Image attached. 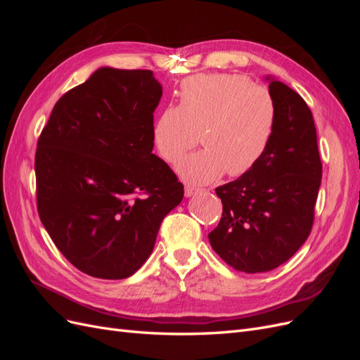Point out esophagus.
<instances>
[{
    "instance_id": "1",
    "label": "esophagus",
    "mask_w": 360,
    "mask_h": 360,
    "mask_svg": "<svg viewBox=\"0 0 360 360\" xmlns=\"http://www.w3.org/2000/svg\"><path fill=\"white\" fill-rule=\"evenodd\" d=\"M201 191L200 189H197V188H193V186H186L184 188V197H193V195H197V193H200Z\"/></svg>"
}]
</instances>
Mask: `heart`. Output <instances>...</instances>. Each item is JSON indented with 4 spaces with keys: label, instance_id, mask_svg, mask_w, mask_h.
<instances>
[{
    "label": "heart",
    "instance_id": "obj_1",
    "mask_svg": "<svg viewBox=\"0 0 360 360\" xmlns=\"http://www.w3.org/2000/svg\"><path fill=\"white\" fill-rule=\"evenodd\" d=\"M276 103L266 86L237 73L195 75L181 82L179 106L160 111L153 143L163 160L176 162L200 132L202 150L177 162L181 180L193 186L225 172L240 177L261 160L274 138Z\"/></svg>",
    "mask_w": 360,
    "mask_h": 360
}]
</instances>
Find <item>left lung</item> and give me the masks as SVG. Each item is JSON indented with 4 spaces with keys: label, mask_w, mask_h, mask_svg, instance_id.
Here are the masks:
<instances>
[{
    "label": "left lung",
    "mask_w": 360,
    "mask_h": 360,
    "mask_svg": "<svg viewBox=\"0 0 360 360\" xmlns=\"http://www.w3.org/2000/svg\"><path fill=\"white\" fill-rule=\"evenodd\" d=\"M276 127L264 156L249 172L216 188L221 222L209 234L214 252L245 274L274 270L307 240L321 184L317 130L307 102L271 76Z\"/></svg>",
    "instance_id": "left-lung-1"
}]
</instances>
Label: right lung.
I'll return each mask as SVG.
<instances>
[{
	"instance_id": "add662e5",
	"label": "right lung",
	"mask_w": 360,
	"mask_h": 360,
	"mask_svg": "<svg viewBox=\"0 0 360 360\" xmlns=\"http://www.w3.org/2000/svg\"><path fill=\"white\" fill-rule=\"evenodd\" d=\"M162 85L151 70L97 69L56 103L36 151L37 209L84 274L124 279L153 252L183 184L153 151Z\"/></svg>"
}]
</instances>
